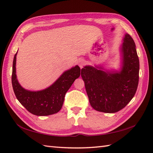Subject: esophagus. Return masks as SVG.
<instances>
[{
	"instance_id": "esophagus-1",
	"label": "esophagus",
	"mask_w": 153,
	"mask_h": 153,
	"mask_svg": "<svg viewBox=\"0 0 153 153\" xmlns=\"http://www.w3.org/2000/svg\"><path fill=\"white\" fill-rule=\"evenodd\" d=\"M84 65H85V62H84L83 59H80L79 62V65L81 69H82V68L84 66Z\"/></svg>"
}]
</instances>
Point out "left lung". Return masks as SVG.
Listing matches in <instances>:
<instances>
[{
  "label": "left lung",
  "mask_w": 153,
  "mask_h": 153,
  "mask_svg": "<svg viewBox=\"0 0 153 153\" xmlns=\"http://www.w3.org/2000/svg\"><path fill=\"white\" fill-rule=\"evenodd\" d=\"M123 66L119 73H106L90 66L81 69L90 103L95 110L113 113L134 97L139 82L140 62L131 36L126 34L122 46Z\"/></svg>",
  "instance_id": "obj_1"
}]
</instances>
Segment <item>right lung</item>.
<instances>
[{"mask_svg": "<svg viewBox=\"0 0 153 153\" xmlns=\"http://www.w3.org/2000/svg\"><path fill=\"white\" fill-rule=\"evenodd\" d=\"M15 54L13 60L12 84L17 99L29 113L36 116H47L57 113L62 107L65 94L75 79L80 75L76 65L65 71L52 86L39 91H30L23 88L16 79Z\"/></svg>", "mask_w": 153, "mask_h": 153, "instance_id": "add662e5", "label": "right lung"}]
</instances>
